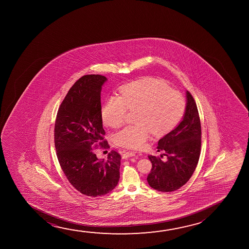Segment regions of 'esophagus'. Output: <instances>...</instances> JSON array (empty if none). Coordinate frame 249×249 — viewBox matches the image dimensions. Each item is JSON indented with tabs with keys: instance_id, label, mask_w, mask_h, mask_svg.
<instances>
[{
	"instance_id": "esophagus-1",
	"label": "esophagus",
	"mask_w": 249,
	"mask_h": 249,
	"mask_svg": "<svg viewBox=\"0 0 249 249\" xmlns=\"http://www.w3.org/2000/svg\"><path fill=\"white\" fill-rule=\"evenodd\" d=\"M135 156V152H133V151H127V152H124L123 154V158H128V157H134Z\"/></svg>"
}]
</instances>
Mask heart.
<instances>
[{
	"label": "heart",
	"instance_id": "1",
	"mask_svg": "<svg viewBox=\"0 0 249 249\" xmlns=\"http://www.w3.org/2000/svg\"><path fill=\"white\" fill-rule=\"evenodd\" d=\"M185 99L166 82L156 78H143L130 82L120 89L119 96L107 98L101 108L104 123L119 127L129 111L136 124L124 127L115 135L119 146L141 149L151 132L162 135L177 126L185 111Z\"/></svg>",
	"mask_w": 249,
	"mask_h": 249
}]
</instances>
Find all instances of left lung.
<instances>
[{"label": "left lung", "instance_id": "obj_1", "mask_svg": "<svg viewBox=\"0 0 249 249\" xmlns=\"http://www.w3.org/2000/svg\"><path fill=\"white\" fill-rule=\"evenodd\" d=\"M183 120L170 133L158 141L157 150L167 160L148 156L152 167L147 181L151 188L162 192L176 191L186 184L197 166L201 154V127L197 106L190 92Z\"/></svg>", "mask_w": 249, "mask_h": 249}]
</instances>
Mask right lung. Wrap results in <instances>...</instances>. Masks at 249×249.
<instances>
[{
	"label": "right lung",
	"instance_id": "add662e5",
	"mask_svg": "<svg viewBox=\"0 0 249 249\" xmlns=\"http://www.w3.org/2000/svg\"><path fill=\"white\" fill-rule=\"evenodd\" d=\"M106 76L86 75L75 82L58 108L54 144L58 162L72 186L88 196L115 189L122 157L116 150L99 160L94 150L109 148L103 128L100 92Z\"/></svg>",
	"mask_w": 249,
	"mask_h": 249
}]
</instances>
